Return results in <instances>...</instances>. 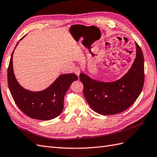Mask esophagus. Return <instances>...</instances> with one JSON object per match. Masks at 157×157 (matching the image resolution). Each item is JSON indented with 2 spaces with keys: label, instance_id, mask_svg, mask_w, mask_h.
<instances>
[{
  "label": "esophagus",
  "instance_id": "1",
  "mask_svg": "<svg viewBox=\"0 0 157 157\" xmlns=\"http://www.w3.org/2000/svg\"><path fill=\"white\" fill-rule=\"evenodd\" d=\"M75 74L77 75L78 77L79 76V74H80V71H79V69H77V70H75Z\"/></svg>",
  "mask_w": 157,
  "mask_h": 157
}]
</instances>
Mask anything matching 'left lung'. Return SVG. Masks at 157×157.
<instances>
[{
    "label": "left lung",
    "instance_id": "left-lung-1",
    "mask_svg": "<svg viewBox=\"0 0 157 157\" xmlns=\"http://www.w3.org/2000/svg\"><path fill=\"white\" fill-rule=\"evenodd\" d=\"M136 57L129 70L122 78L106 82L91 78L81 73L83 94L92 110L102 115H114L127 110L136 100L144 82V56L136 43Z\"/></svg>",
    "mask_w": 157,
    "mask_h": 157
}]
</instances>
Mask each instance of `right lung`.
I'll use <instances>...</instances> for the list:
<instances>
[{
	"label": "right lung",
	"instance_id": "right-lung-1",
	"mask_svg": "<svg viewBox=\"0 0 157 157\" xmlns=\"http://www.w3.org/2000/svg\"><path fill=\"white\" fill-rule=\"evenodd\" d=\"M18 44L19 42L16 47ZM13 53L14 51L10 57L7 77L9 88L14 102L24 114L30 118L41 120L56 118L63 109L65 94L78 77L74 74H61L45 90L37 92L28 90L19 84L14 75Z\"/></svg>",
	"mask_w": 157,
	"mask_h": 157
}]
</instances>
